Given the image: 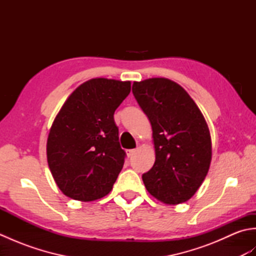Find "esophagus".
Listing matches in <instances>:
<instances>
[{
    "mask_svg": "<svg viewBox=\"0 0 256 256\" xmlns=\"http://www.w3.org/2000/svg\"><path fill=\"white\" fill-rule=\"evenodd\" d=\"M135 153H136V150H126V154L128 157H132Z\"/></svg>",
    "mask_w": 256,
    "mask_h": 256,
    "instance_id": "34e87169",
    "label": "esophagus"
}]
</instances>
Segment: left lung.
<instances>
[{
    "label": "left lung",
    "instance_id": "8db88e82",
    "mask_svg": "<svg viewBox=\"0 0 256 256\" xmlns=\"http://www.w3.org/2000/svg\"><path fill=\"white\" fill-rule=\"evenodd\" d=\"M132 91L153 130L155 162L142 175L145 187L162 202L182 204L197 192L209 170L208 125L194 101L172 80L134 82Z\"/></svg>",
    "mask_w": 256,
    "mask_h": 256
}]
</instances>
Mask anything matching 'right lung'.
<instances>
[{
  "instance_id": "1",
  "label": "right lung",
  "mask_w": 256,
  "mask_h": 256,
  "mask_svg": "<svg viewBox=\"0 0 256 256\" xmlns=\"http://www.w3.org/2000/svg\"><path fill=\"white\" fill-rule=\"evenodd\" d=\"M130 91V81L91 79L59 111L48 135L47 162L67 197L92 201L112 190L126 157L113 116Z\"/></svg>"
}]
</instances>
